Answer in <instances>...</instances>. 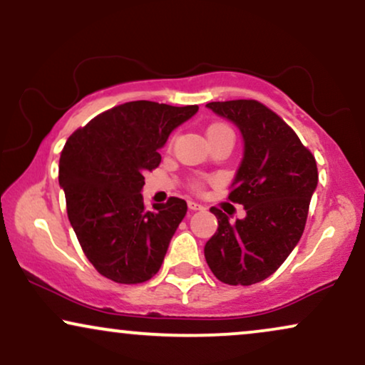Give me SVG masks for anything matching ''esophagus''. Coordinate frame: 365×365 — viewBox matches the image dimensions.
<instances>
[{"label":"esophagus","instance_id":"esophagus-1","mask_svg":"<svg viewBox=\"0 0 365 365\" xmlns=\"http://www.w3.org/2000/svg\"><path fill=\"white\" fill-rule=\"evenodd\" d=\"M188 209L190 210H204V207L200 204H197V202H188Z\"/></svg>","mask_w":365,"mask_h":365}]
</instances>
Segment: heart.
Instances as JSON below:
<instances>
[{
    "mask_svg": "<svg viewBox=\"0 0 365 365\" xmlns=\"http://www.w3.org/2000/svg\"><path fill=\"white\" fill-rule=\"evenodd\" d=\"M225 131H230V128L225 126V124L215 123V124H212V126H209V129H207V136L217 135V133H225Z\"/></svg>",
    "mask_w": 365,
    "mask_h": 365,
    "instance_id": "heart-1",
    "label": "heart"
}]
</instances>
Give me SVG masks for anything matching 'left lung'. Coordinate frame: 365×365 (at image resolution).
<instances>
[{
  "label": "left lung",
  "mask_w": 365,
  "mask_h": 365,
  "mask_svg": "<svg viewBox=\"0 0 365 365\" xmlns=\"http://www.w3.org/2000/svg\"><path fill=\"white\" fill-rule=\"evenodd\" d=\"M207 108L242 135L244 153L229 200L241 204L246 217L232 222L212 207L219 227L205 244V261L222 283L255 284L273 274L302 237L318 183L317 161L297 133L257 101Z\"/></svg>",
  "instance_id": "left-lung-1"
}]
</instances>
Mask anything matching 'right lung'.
<instances>
[{"instance_id":"add662e5","label":"right lung","mask_w":365,"mask_h":365,"mask_svg":"<svg viewBox=\"0 0 365 365\" xmlns=\"http://www.w3.org/2000/svg\"><path fill=\"white\" fill-rule=\"evenodd\" d=\"M197 110L133 101L96 116L63 146L58 183L68 220L87 259L106 278L136 284L158 273L187 202L172 197L146 210L145 173L158 167V150Z\"/></svg>"}]
</instances>
